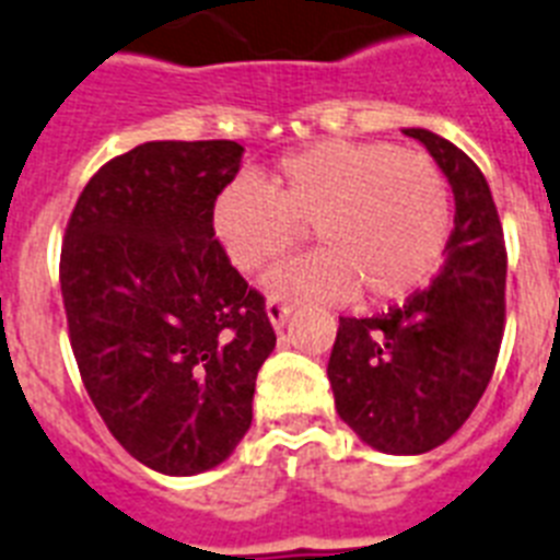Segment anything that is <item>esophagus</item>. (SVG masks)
I'll return each instance as SVG.
<instances>
[{
  "label": "esophagus",
  "mask_w": 560,
  "mask_h": 560,
  "mask_svg": "<svg viewBox=\"0 0 560 560\" xmlns=\"http://www.w3.org/2000/svg\"><path fill=\"white\" fill-rule=\"evenodd\" d=\"M293 313V304L279 299V295H270V302H267V316H270L272 327H284V322L290 318Z\"/></svg>",
  "instance_id": "obj_1"
}]
</instances>
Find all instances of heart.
I'll return each instance as SVG.
<instances>
[{
	"label": "heart",
	"instance_id": "1",
	"mask_svg": "<svg viewBox=\"0 0 560 560\" xmlns=\"http://www.w3.org/2000/svg\"><path fill=\"white\" fill-rule=\"evenodd\" d=\"M215 236L242 272H256L307 238L324 250L276 267L279 299L364 293L401 302L430 284L453 236V190L427 153L387 142L327 139L281 159L270 187L238 178L219 192Z\"/></svg>",
	"mask_w": 560,
	"mask_h": 560
}]
</instances>
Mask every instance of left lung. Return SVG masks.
Segmentation results:
<instances>
[{"mask_svg":"<svg viewBox=\"0 0 560 560\" xmlns=\"http://www.w3.org/2000/svg\"><path fill=\"white\" fill-rule=\"evenodd\" d=\"M455 192L447 258L424 290L373 318H338L327 364L336 410L370 447L430 453L476 410L495 373L506 322V247L478 164L421 128H407Z\"/></svg>","mask_w":560,"mask_h":560,"instance_id":"8db88e82","label":"left lung"}]
</instances>
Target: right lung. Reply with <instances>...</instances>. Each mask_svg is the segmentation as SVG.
I'll list each match as a JSON object with an SVG mask.
<instances>
[{"mask_svg":"<svg viewBox=\"0 0 560 560\" xmlns=\"http://www.w3.org/2000/svg\"><path fill=\"white\" fill-rule=\"evenodd\" d=\"M242 153L228 139L139 144L93 173L65 228L59 284L84 389L113 439L164 476L236 450L276 347L265 295L213 230Z\"/></svg>","mask_w":560,"mask_h":560,"instance_id":"right-lung-1","label":"right lung"}]
</instances>
